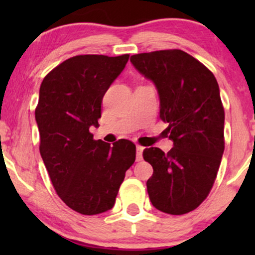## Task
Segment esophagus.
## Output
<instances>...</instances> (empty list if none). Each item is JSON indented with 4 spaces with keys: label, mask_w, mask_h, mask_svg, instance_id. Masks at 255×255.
I'll return each mask as SVG.
<instances>
[{
    "label": "esophagus",
    "mask_w": 255,
    "mask_h": 255,
    "mask_svg": "<svg viewBox=\"0 0 255 255\" xmlns=\"http://www.w3.org/2000/svg\"><path fill=\"white\" fill-rule=\"evenodd\" d=\"M142 152H144V147L142 146H137V153H135V155H137V161H140L142 159Z\"/></svg>",
    "instance_id": "esophagus-1"
}]
</instances>
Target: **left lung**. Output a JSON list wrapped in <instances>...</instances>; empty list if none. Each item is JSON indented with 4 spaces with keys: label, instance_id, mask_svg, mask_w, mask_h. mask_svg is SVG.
<instances>
[{
    "label": "left lung",
    "instance_id": "8db88e82",
    "mask_svg": "<svg viewBox=\"0 0 255 255\" xmlns=\"http://www.w3.org/2000/svg\"><path fill=\"white\" fill-rule=\"evenodd\" d=\"M154 83L160 118L173 141L167 153L146 148L153 167L146 182L153 207L170 215L193 211L214 186L224 153V108L217 80L203 64L181 50L155 51L130 58Z\"/></svg>",
    "mask_w": 255,
    "mask_h": 255
}]
</instances>
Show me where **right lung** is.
<instances>
[{
	"label": "right lung",
	"mask_w": 255,
	"mask_h": 255,
	"mask_svg": "<svg viewBox=\"0 0 255 255\" xmlns=\"http://www.w3.org/2000/svg\"><path fill=\"white\" fill-rule=\"evenodd\" d=\"M128 54H86L67 59L45 76L36 122L39 151L59 197L82 215L114 207L125 172L135 160V145L127 139L94 140L104 94L123 72Z\"/></svg>",
	"instance_id": "right-lung-1"
}]
</instances>
